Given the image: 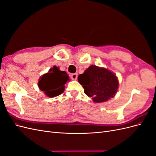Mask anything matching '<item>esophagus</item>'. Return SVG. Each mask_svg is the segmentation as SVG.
Wrapping results in <instances>:
<instances>
[{"label": "esophagus", "instance_id": "1", "mask_svg": "<svg viewBox=\"0 0 156 156\" xmlns=\"http://www.w3.org/2000/svg\"><path fill=\"white\" fill-rule=\"evenodd\" d=\"M71 78L73 80H76L77 79V73H72L70 75Z\"/></svg>", "mask_w": 156, "mask_h": 156}]
</instances>
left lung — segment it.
<instances>
[{"label":"left lung","mask_w":156,"mask_h":156,"mask_svg":"<svg viewBox=\"0 0 156 156\" xmlns=\"http://www.w3.org/2000/svg\"><path fill=\"white\" fill-rule=\"evenodd\" d=\"M78 81L83 85L84 93L96 103L114 97L119 88V81L114 73L94 65L79 75Z\"/></svg>","instance_id":"8db88e82"}]
</instances>
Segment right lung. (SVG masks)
I'll list each match as a JSON object with an SVG mask.
<instances>
[{
    "instance_id": "right-lung-1",
    "label": "right lung",
    "mask_w": 156,
    "mask_h": 156,
    "mask_svg": "<svg viewBox=\"0 0 156 156\" xmlns=\"http://www.w3.org/2000/svg\"><path fill=\"white\" fill-rule=\"evenodd\" d=\"M69 81V76L64 71H60L54 66L48 73L42 75L38 82V87L47 96L55 97L64 90V84Z\"/></svg>"
}]
</instances>
